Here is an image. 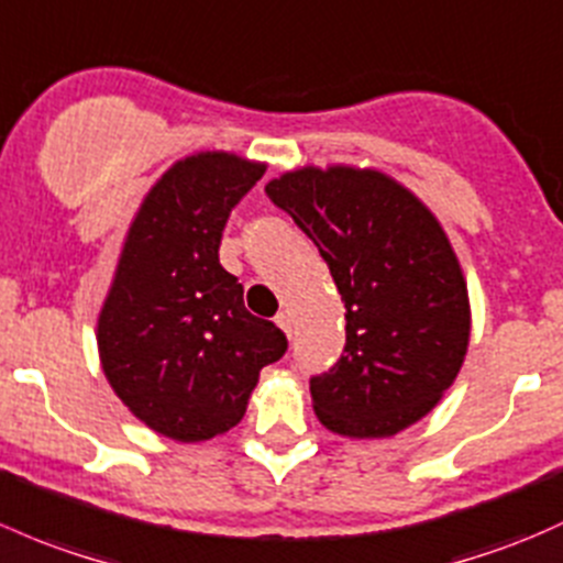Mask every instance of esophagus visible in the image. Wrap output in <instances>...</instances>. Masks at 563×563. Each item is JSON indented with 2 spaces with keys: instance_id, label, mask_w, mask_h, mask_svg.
Here are the masks:
<instances>
[{
  "instance_id": "1",
  "label": "esophagus",
  "mask_w": 563,
  "mask_h": 563,
  "mask_svg": "<svg viewBox=\"0 0 563 563\" xmlns=\"http://www.w3.org/2000/svg\"><path fill=\"white\" fill-rule=\"evenodd\" d=\"M275 323H277V327H280L283 331H286L288 336H291V316H288L286 310L277 312V316H275Z\"/></svg>"
}]
</instances>
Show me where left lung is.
<instances>
[{
    "mask_svg": "<svg viewBox=\"0 0 563 563\" xmlns=\"http://www.w3.org/2000/svg\"><path fill=\"white\" fill-rule=\"evenodd\" d=\"M329 264L345 351L310 377L312 410L353 440L394 437L453 386L470 345V294L434 212L377 169L301 167L266 183Z\"/></svg>",
    "mask_w": 563,
    "mask_h": 563,
    "instance_id": "8db88e82",
    "label": "left lung"
}]
</instances>
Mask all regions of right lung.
Wrapping results in <instances>:
<instances>
[{"mask_svg": "<svg viewBox=\"0 0 563 563\" xmlns=\"http://www.w3.org/2000/svg\"><path fill=\"white\" fill-rule=\"evenodd\" d=\"M266 164L227 151L180 158L142 199L97 323L99 361L147 429L202 442L242 421L258 372L286 353L218 262L232 207Z\"/></svg>", "mask_w": 563, "mask_h": 563, "instance_id": "right-lung-1", "label": "right lung"}]
</instances>
